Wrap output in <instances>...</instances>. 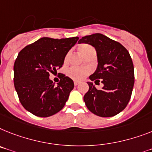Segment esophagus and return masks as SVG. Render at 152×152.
<instances>
[{
	"mask_svg": "<svg viewBox=\"0 0 152 152\" xmlns=\"http://www.w3.org/2000/svg\"><path fill=\"white\" fill-rule=\"evenodd\" d=\"M74 84H75V86H77V85H79V82H78V81H75V82H74Z\"/></svg>",
	"mask_w": 152,
	"mask_h": 152,
	"instance_id": "1",
	"label": "esophagus"
}]
</instances>
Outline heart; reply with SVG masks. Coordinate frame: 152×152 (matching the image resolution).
<instances>
[{"label":"heart","mask_w":152,"mask_h":152,"mask_svg":"<svg viewBox=\"0 0 152 152\" xmlns=\"http://www.w3.org/2000/svg\"><path fill=\"white\" fill-rule=\"evenodd\" d=\"M93 49L91 46L88 44H81L79 46V51L81 54L85 55L88 51ZM67 56L65 58V61L67 60ZM91 72V70L88 67H82V68H77V67H71L68 70V75L72 79L75 81H81L83 80L88 74Z\"/></svg>","instance_id":"heart-1"}]
</instances>
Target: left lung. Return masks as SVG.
Instances as JSON below:
<instances>
[{"label":"left lung","instance_id":"left-lung-1","mask_svg":"<svg viewBox=\"0 0 152 152\" xmlns=\"http://www.w3.org/2000/svg\"><path fill=\"white\" fill-rule=\"evenodd\" d=\"M82 42L94 46L97 52L99 64L89 78L104 85L102 89H97L88 82L89 89L84 96L85 105L90 112L101 117L116 116L127 106L134 84L130 53L120 42L101 33L83 36L78 41Z\"/></svg>","mask_w":152,"mask_h":152}]
</instances>
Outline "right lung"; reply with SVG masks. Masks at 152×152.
<instances>
[{"instance_id":"1","label":"right lung","mask_w":152,"mask_h":152,"mask_svg":"<svg viewBox=\"0 0 152 152\" xmlns=\"http://www.w3.org/2000/svg\"><path fill=\"white\" fill-rule=\"evenodd\" d=\"M78 37H43L20 51L14 65V85L26 110L39 117H48L62 110L74 88V82L64 74L57 85L50 75L61 68L65 56Z\"/></svg>"}]
</instances>
